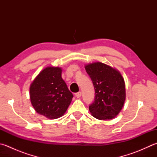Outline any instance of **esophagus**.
<instances>
[{"instance_id":"esophagus-1","label":"esophagus","mask_w":157,"mask_h":157,"mask_svg":"<svg viewBox=\"0 0 157 157\" xmlns=\"http://www.w3.org/2000/svg\"><path fill=\"white\" fill-rule=\"evenodd\" d=\"M75 96H76V98H80L81 96V91H78V92L75 94Z\"/></svg>"}]
</instances>
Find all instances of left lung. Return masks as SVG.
<instances>
[{"label": "left lung", "instance_id": "1", "mask_svg": "<svg viewBox=\"0 0 157 157\" xmlns=\"http://www.w3.org/2000/svg\"><path fill=\"white\" fill-rule=\"evenodd\" d=\"M85 67L95 90L94 102L89 106L90 113L100 120L113 119L125 102L123 77L119 71L101 62L87 64Z\"/></svg>", "mask_w": 157, "mask_h": 157}]
</instances>
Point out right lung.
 <instances>
[{
    "label": "right lung",
    "instance_id": "add662e5",
    "mask_svg": "<svg viewBox=\"0 0 157 157\" xmlns=\"http://www.w3.org/2000/svg\"><path fill=\"white\" fill-rule=\"evenodd\" d=\"M61 67H47L30 85V99L34 109L49 119L61 117L73 98L61 77Z\"/></svg>",
    "mask_w": 157,
    "mask_h": 157
}]
</instances>
